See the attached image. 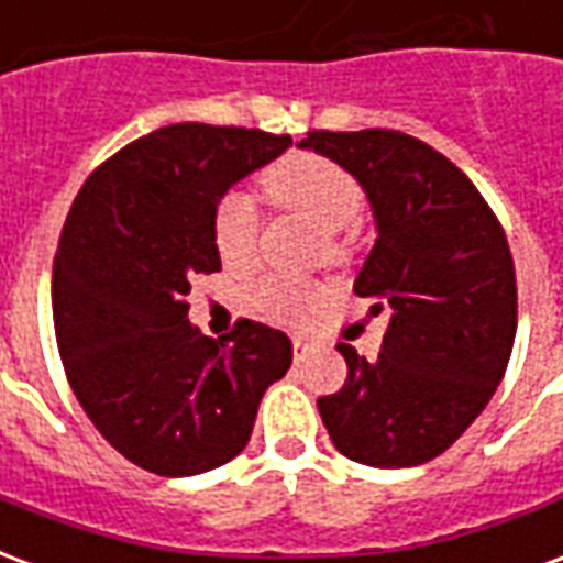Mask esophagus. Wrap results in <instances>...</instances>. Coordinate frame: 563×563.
<instances>
[{
    "label": "esophagus",
    "instance_id": "esophagus-1",
    "mask_svg": "<svg viewBox=\"0 0 563 563\" xmlns=\"http://www.w3.org/2000/svg\"><path fill=\"white\" fill-rule=\"evenodd\" d=\"M313 350V343L307 341V338H292V358L295 362H301L307 353Z\"/></svg>",
    "mask_w": 563,
    "mask_h": 563
}]
</instances>
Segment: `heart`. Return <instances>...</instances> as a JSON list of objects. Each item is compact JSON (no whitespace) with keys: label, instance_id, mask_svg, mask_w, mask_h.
<instances>
[{"label":"heart","instance_id":"1","mask_svg":"<svg viewBox=\"0 0 563 563\" xmlns=\"http://www.w3.org/2000/svg\"><path fill=\"white\" fill-rule=\"evenodd\" d=\"M262 189L271 205L305 217L322 229V244L329 262L350 256L346 229L358 222L365 210V189L341 162L319 153H289L262 172ZM258 210L246 192H225L213 210V246L225 265L241 268L256 256ZM322 298V289L310 280L295 277H265L253 286L250 301L262 317L298 319L307 307Z\"/></svg>","mask_w":563,"mask_h":563}]
</instances>
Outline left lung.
I'll use <instances>...</instances> for the list:
<instances>
[{"label": "left lung", "mask_w": 563, "mask_h": 563, "mask_svg": "<svg viewBox=\"0 0 563 563\" xmlns=\"http://www.w3.org/2000/svg\"><path fill=\"white\" fill-rule=\"evenodd\" d=\"M301 147L365 186L377 244L355 280L389 310L377 362L350 343L346 383L317 401L334 449L371 467H413L459 440L504 379L516 341V265L471 177L395 129L307 132Z\"/></svg>", "instance_id": "left-lung-1"}]
</instances>
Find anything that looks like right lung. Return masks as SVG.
I'll use <instances>...</instances> for the list:
<instances>
[{"label": "right lung", "instance_id": "obj_1", "mask_svg": "<svg viewBox=\"0 0 563 563\" xmlns=\"http://www.w3.org/2000/svg\"><path fill=\"white\" fill-rule=\"evenodd\" d=\"M292 144L262 129L174 123L84 180L54 258V329L68 386L111 446L159 476L232 461L292 343L253 319L210 341L189 325V283L220 271L213 210Z\"/></svg>", "mask_w": 563, "mask_h": 563}]
</instances>
